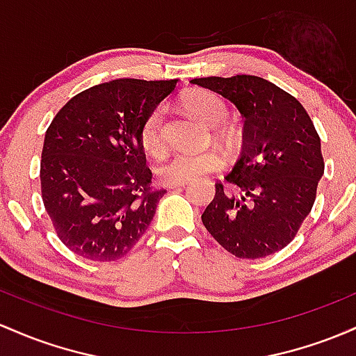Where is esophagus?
<instances>
[{
    "label": "esophagus",
    "instance_id": "1",
    "mask_svg": "<svg viewBox=\"0 0 356 356\" xmlns=\"http://www.w3.org/2000/svg\"><path fill=\"white\" fill-rule=\"evenodd\" d=\"M187 184V181H181V182H174V184H167L169 189H175V187H184Z\"/></svg>",
    "mask_w": 356,
    "mask_h": 356
}]
</instances>
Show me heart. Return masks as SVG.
Returning a JSON list of instances; mask_svg holds the SVG:
<instances>
[{
	"instance_id": "b5f03b06",
	"label": "heart",
	"mask_w": 356,
	"mask_h": 356,
	"mask_svg": "<svg viewBox=\"0 0 356 356\" xmlns=\"http://www.w3.org/2000/svg\"><path fill=\"white\" fill-rule=\"evenodd\" d=\"M182 103L196 118L211 127H218L228 118V106L225 101L206 89L187 92ZM140 145L143 152L152 157H159L165 150V109L162 106H157L154 111H150V115L142 123ZM221 165L222 157L216 150H179L160 163L157 174L165 184H174V182L196 179L199 175L220 169Z\"/></svg>"
}]
</instances>
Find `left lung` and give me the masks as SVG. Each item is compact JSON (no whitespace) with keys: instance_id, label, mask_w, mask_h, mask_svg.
Listing matches in <instances>:
<instances>
[{"instance_id":"8db88e82","label":"left lung","mask_w":356,"mask_h":356,"mask_svg":"<svg viewBox=\"0 0 356 356\" xmlns=\"http://www.w3.org/2000/svg\"><path fill=\"white\" fill-rule=\"evenodd\" d=\"M193 84L232 101L245 120L243 150L202 213L211 236L238 259L287 247L311 213L324 174L321 140L302 104L257 76L201 77Z\"/></svg>"}]
</instances>
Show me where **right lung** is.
<instances>
[{"label": "right lung", "mask_w": 356, "mask_h": 356, "mask_svg": "<svg viewBox=\"0 0 356 356\" xmlns=\"http://www.w3.org/2000/svg\"><path fill=\"white\" fill-rule=\"evenodd\" d=\"M177 79H116L65 103L45 134L42 199L76 255L111 261L147 232L165 191H152L140 128Z\"/></svg>", "instance_id": "1"}]
</instances>
